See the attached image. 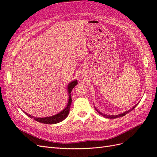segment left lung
<instances>
[{
    "instance_id": "1",
    "label": "left lung",
    "mask_w": 157,
    "mask_h": 157,
    "mask_svg": "<svg viewBox=\"0 0 157 157\" xmlns=\"http://www.w3.org/2000/svg\"><path fill=\"white\" fill-rule=\"evenodd\" d=\"M138 103H137L136 105H134L132 108H131L130 109H129V110H128V111H124V112H123V113H122L118 114V115H105V114H104V113H101V112H100V111H99L98 110V109L96 108V107H95L94 108H95V109H96V111L99 114V115H101L103 116V117L107 118H116L120 117H124V116H125L127 113H130V111H132L133 110V109H134L137 105H138Z\"/></svg>"
}]
</instances>
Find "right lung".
I'll use <instances>...</instances> for the list:
<instances>
[{
    "label": "right lung",
    "instance_id": "right-lung-1",
    "mask_svg": "<svg viewBox=\"0 0 157 157\" xmlns=\"http://www.w3.org/2000/svg\"><path fill=\"white\" fill-rule=\"evenodd\" d=\"M78 84V82L77 80H74L73 81L70 82L68 85H67V92L69 95V98H68V101L67 103V105L63 109L62 111H60L56 115H54L53 116H50V117H35L34 116H31L29 114L27 113L26 112L23 111V113H25V115H27L28 117H29L31 118H33L35 121L39 122L40 123H43V124H57V123H59L61 121H63L65 120L66 118L67 117L69 113V110H70V107L71 105V102H72V99H71V91L73 89V88Z\"/></svg>",
    "mask_w": 157,
    "mask_h": 157
}]
</instances>
